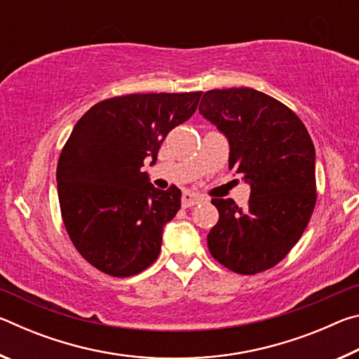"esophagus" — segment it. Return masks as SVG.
Here are the masks:
<instances>
[{"mask_svg": "<svg viewBox=\"0 0 359 359\" xmlns=\"http://www.w3.org/2000/svg\"><path fill=\"white\" fill-rule=\"evenodd\" d=\"M204 199L205 198L201 196V194H196V193H191V191H185L184 196H182V205H184V208H193V205L203 203Z\"/></svg>", "mask_w": 359, "mask_h": 359, "instance_id": "esophagus-1", "label": "esophagus"}]
</instances>
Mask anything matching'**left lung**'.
Wrapping results in <instances>:
<instances>
[{"label": "left lung", "instance_id": "obj_1", "mask_svg": "<svg viewBox=\"0 0 359 359\" xmlns=\"http://www.w3.org/2000/svg\"><path fill=\"white\" fill-rule=\"evenodd\" d=\"M199 114L228 139L229 169L250 185L245 209L212 198L220 218L208 236L209 250L238 274H258L287 257L311 220L313 142L291 109L248 87L209 90Z\"/></svg>", "mask_w": 359, "mask_h": 359}]
</instances>
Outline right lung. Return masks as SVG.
<instances>
[{
    "label": "right lung",
    "instance_id": "1",
    "mask_svg": "<svg viewBox=\"0 0 359 359\" xmlns=\"http://www.w3.org/2000/svg\"><path fill=\"white\" fill-rule=\"evenodd\" d=\"M203 92L126 95L85 112L57 166L58 199L77 252L104 274L130 277L161 250L163 228L182 191L160 190L142 172L155 165L168 133L196 111Z\"/></svg>",
    "mask_w": 359,
    "mask_h": 359
}]
</instances>
